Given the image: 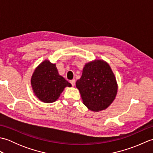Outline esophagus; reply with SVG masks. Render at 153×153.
<instances>
[{
    "label": "esophagus",
    "mask_w": 153,
    "mask_h": 153,
    "mask_svg": "<svg viewBox=\"0 0 153 153\" xmlns=\"http://www.w3.org/2000/svg\"><path fill=\"white\" fill-rule=\"evenodd\" d=\"M70 83L71 84V85H72V86H74V85H75V84H76V80H75V79L71 80V81H70Z\"/></svg>",
    "instance_id": "34e87169"
}]
</instances>
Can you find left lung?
Here are the masks:
<instances>
[{"label":"left lung","mask_w":153,"mask_h":153,"mask_svg":"<svg viewBox=\"0 0 153 153\" xmlns=\"http://www.w3.org/2000/svg\"><path fill=\"white\" fill-rule=\"evenodd\" d=\"M76 85L84 105L95 112L108 108L118 91L114 74L109 64L102 60L85 64L82 76Z\"/></svg>","instance_id":"1"}]
</instances>
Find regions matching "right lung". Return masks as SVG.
<instances>
[{"label": "right lung", "mask_w": 153, "mask_h": 153, "mask_svg": "<svg viewBox=\"0 0 153 153\" xmlns=\"http://www.w3.org/2000/svg\"><path fill=\"white\" fill-rule=\"evenodd\" d=\"M35 95L46 103H51L59 98L65 87H71L62 76L58 74L56 64L45 60L35 68L31 79Z\"/></svg>", "instance_id": "obj_1"}]
</instances>
